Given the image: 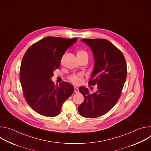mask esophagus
<instances>
[{"label": "esophagus", "instance_id": "obj_1", "mask_svg": "<svg viewBox=\"0 0 151 151\" xmlns=\"http://www.w3.org/2000/svg\"><path fill=\"white\" fill-rule=\"evenodd\" d=\"M74 92H75V93H78V92H79L78 88L75 87H74Z\"/></svg>", "mask_w": 151, "mask_h": 151}]
</instances>
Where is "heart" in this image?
I'll list each match as a JSON object with an SVG mask.
<instances>
[{
    "label": "heart",
    "mask_w": 151,
    "mask_h": 151,
    "mask_svg": "<svg viewBox=\"0 0 151 151\" xmlns=\"http://www.w3.org/2000/svg\"><path fill=\"white\" fill-rule=\"evenodd\" d=\"M87 55V52L83 50H79L77 52V55ZM69 80L75 85H78L81 83L82 80V73H74L69 76Z\"/></svg>",
    "instance_id": "obj_1"
}]
</instances>
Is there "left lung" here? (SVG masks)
<instances>
[{
    "instance_id": "left-lung-1",
    "label": "left lung",
    "mask_w": 151,
    "mask_h": 151,
    "mask_svg": "<svg viewBox=\"0 0 151 151\" xmlns=\"http://www.w3.org/2000/svg\"><path fill=\"white\" fill-rule=\"evenodd\" d=\"M93 52L94 66L89 84L97 85V90L90 94L88 89L81 87L84 97L78 111L85 118H93L108 112L118 101L127 78V69L122 52L104 39H82Z\"/></svg>"
}]
</instances>
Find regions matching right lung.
<instances>
[{
    "mask_svg": "<svg viewBox=\"0 0 151 151\" xmlns=\"http://www.w3.org/2000/svg\"><path fill=\"white\" fill-rule=\"evenodd\" d=\"M76 40L47 37L30 46L23 57L19 70L21 87L28 104L40 115H59L63 104L74 91L69 82L55 85L51 78L54 70L59 69L64 54Z\"/></svg>",
    "mask_w": 151,
    "mask_h": 151,
    "instance_id": "add662e5",
    "label": "right lung"
}]
</instances>
